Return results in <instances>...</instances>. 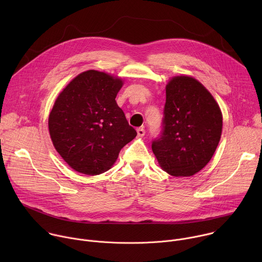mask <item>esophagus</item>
<instances>
[{
	"mask_svg": "<svg viewBox=\"0 0 262 262\" xmlns=\"http://www.w3.org/2000/svg\"><path fill=\"white\" fill-rule=\"evenodd\" d=\"M137 134H138L139 137H143V136L145 135V129H144V127H139V128H137Z\"/></svg>",
	"mask_w": 262,
	"mask_h": 262,
	"instance_id": "34e87169",
	"label": "esophagus"
}]
</instances>
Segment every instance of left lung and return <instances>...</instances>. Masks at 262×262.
Returning a JSON list of instances; mask_svg holds the SVG:
<instances>
[{
  "instance_id": "1",
  "label": "left lung",
  "mask_w": 262,
  "mask_h": 262,
  "mask_svg": "<svg viewBox=\"0 0 262 262\" xmlns=\"http://www.w3.org/2000/svg\"><path fill=\"white\" fill-rule=\"evenodd\" d=\"M219 104L196 79L174 77L166 87L163 128L152 141L162 169L172 176H192L211 160L222 135Z\"/></svg>"
}]
</instances>
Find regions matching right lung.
<instances>
[{
  "mask_svg": "<svg viewBox=\"0 0 262 262\" xmlns=\"http://www.w3.org/2000/svg\"><path fill=\"white\" fill-rule=\"evenodd\" d=\"M123 82L97 70L74 78L60 93L49 117L51 139L73 169L98 175L116 162L136 136L115 98Z\"/></svg>",
  "mask_w": 262,
  "mask_h": 262,
  "instance_id": "add662e5",
  "label": "right lung"
}]
</instances>
